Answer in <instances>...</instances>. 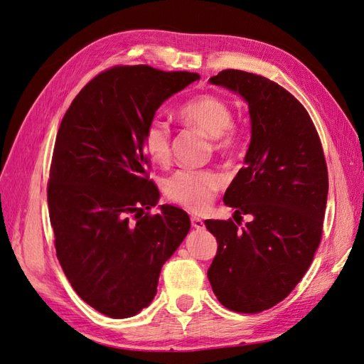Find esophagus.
I'll list each match as a JSON object with an SVG mask.
<instances>
[{
    "mask_svg": "<svg viewBox=\"0 0 364 364\" xmlns=\"http://www.w3.org/2000/svg\"><path fill=\"white\" fill-rule=\"evenodd\" d=\"M191 226L194 229H203L205 223H203V220L199 217H191Z\"/></svg>",
    "mask_w": 364,
    "mask_h": 364,
    "instance_id": "1",
    "label": "esophagus"
}]
</instances>
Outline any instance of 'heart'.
Wrapping results in <instances>:
<instances>
[{"label": "heart", "instance_id": "b5f03b06", "mask_svg": "<svg viewBox=\"0 0 364 364\" xmlns=\"http://www.w3.org/2000/svg\"><path fill=\"white\" fill-rule=\"evenodd\" d=\"M176 117L185 126L203 130L214 138V149L222 153L237 146V132L232 126V111L222 98L213 94L196 95L179 106ZM142 146L147 156L156 164H167L171 156V129L159 118H153L142 134ZM223 178L211 170H179L165 185L168 199L190 211H203L213 202Z\"/></svg>", "mask_w": 364, "mask_h": 364}]
</instances>
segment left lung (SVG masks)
I'll use <instances>...</instances> for the list:
<instances>
[{"instance_id":"left-lung-1","label":"left lung","mask_w":364,"mask_h":364,"mask_svg":"<svg viewBox=\"0 0 364 364\" xmlns=\"http://www.w3.org/2000/svg\"><path fill=\"white\" fill-rule=\"evenodd\" d=\"M209 83L241 95L249 106L245 167L223 202L235 209V222L252 218L241 229L232 220H205L218 243L208 279L229 310L261 313L291 293L321 245L326 162L310 115L282 86L240 70L220 71Z\"/></svg>"}]
</instances>
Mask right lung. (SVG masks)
Segmentation results:
<instances>
[{
    "instance_id": "obj_1",
    "label": "right lung",
    "mask_w": 364,
    "mask_h": 364,
    "mask_svg": "<svg viewBox=\"0 0 364 364\" xmlns=\"http://www.w3.org/2000/svg\"><path fill=\"white\" fill-rule=\"evenodd\" d=\"M200 75L114 67L77 94L54 144L48 211L63 273L82 299L114 318L138 314L190 232L183 209L161 205L142 134L159 106Z\"/></svg>"
}]
</instances>
